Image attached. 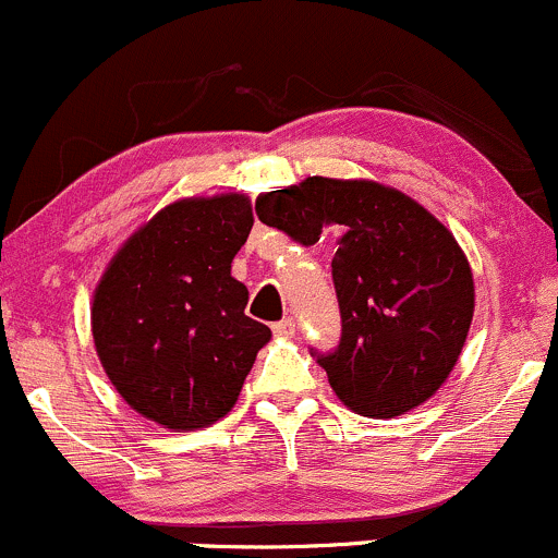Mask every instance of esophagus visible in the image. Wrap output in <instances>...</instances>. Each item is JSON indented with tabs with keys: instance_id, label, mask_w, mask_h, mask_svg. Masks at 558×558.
I'll use <instances>...</instances> for the list:
<instances>
[{
	"instance_id": "1",
	"label": "esophagus",
	"mask_w": 558,
	"mask_h": 558,
	"mask_svg": "<svg viewBox=\"0 0 558 558\" xmlns=\"http://www.w3.org/2000/svg\"><path fill=\"white\" fill-rule=\"evenodd\" d=\"M274 332H277L279 338H292L295 336V319H290V317L279 319L277 325H274Z\"/></svg>"
}]
</instances>
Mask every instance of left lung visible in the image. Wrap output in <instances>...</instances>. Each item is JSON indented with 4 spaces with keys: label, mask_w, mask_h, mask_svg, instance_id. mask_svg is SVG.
Listing matches in <instances>:
<instances>
[{
    "label": "left lung",
    "mask_w": 558,
    "mask_h": 558,
    "mask_svg": "<svg viewBox=\"0 0 558 558\" xmlns=\"http://www.w3.org/2000/svg\"><path fill=\"white\" fill-rule=\"evenodd\" d=\"M260 222L301 244L338 231L332 284L341 341L317 354L349 411L395 418L433 398L462 354L475 312L470 263L422 204L373 180L308 177L260 193Z\"/></svg>",
    "instance_id": "left-lung-1"
}]
</instances>
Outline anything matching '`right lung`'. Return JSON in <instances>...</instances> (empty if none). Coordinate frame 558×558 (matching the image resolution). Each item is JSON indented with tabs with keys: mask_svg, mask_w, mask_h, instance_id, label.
Masks as SVG:
<instances>
[{
	"mask_svg": "<svg viewBox=\"0 0 558 558\" xmlns=\"http://www.w3.org/2000/svg\"><path fill=\"white\" fill-rule=\"evenodd\" d=\"M241 193L163 206L109 260L90 306L101 367L136 413L174 433L209 427L236 405L271 341L244 314L231 263L252 231Z\"/></svg>",
	"mask_w": 558,
	"mask_h": 558,
	"instance_id": "1",
	"label": "right lung"
}]
</instances>
